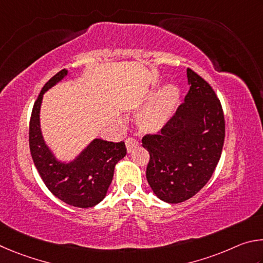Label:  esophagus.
<instances>
[{
    "label": "esophagus",
    "mask_w": 263,
    "mask_h": 263,
    "mask_svg": "<svg viewBox=\"0 0 263 263\" xmlns=\"http://www.w3.org/2000/svg\"><path fill=\"white\" fill-rule=\"evenodd\" d=\"M139 145H140L139 142H137L135 139H133V137H128L126 140V148L128 153H132V151L135 148H137Z\"/></svg>",
    "instance_id": "1"
}]
</instances>
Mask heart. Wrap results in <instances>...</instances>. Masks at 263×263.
<instances>
[{
  "mask_svg": "<svg viewBox=\"0 0 263 263\" xmlns=\"http://www.w3.org/2000/svg\"><path fill=\"white\" fill-rule=\"evenodd\" d=\"M180 100V90L174 84L165 85L148 106L137 115V126L143 133H158L173 117Z\"/></svg>",
  "mask_w": 263,
  "mask_h": 263,
  "instance_id": "b5f03b06",
  "label": "heart"
}]
</instances>
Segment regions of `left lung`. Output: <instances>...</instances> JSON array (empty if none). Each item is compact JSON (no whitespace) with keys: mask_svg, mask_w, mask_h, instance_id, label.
<instances>
[{"mask_svg":"<svg viewBox=\"0 0 263 263\" xmlns=\"http://www.w3.org/2000/svg\"><path fill=\"white\" fill-rule=\"evenodd\" d=\"M185 103L157 135H145L149 151L146 180L155 195L180 203L204 187L219 162L225 139L222 105L213 87L187 69Z\"/></svg>","mask_w":263,"mask_h":263,"instance_id":"1","label":"left lung"}]
</instances>
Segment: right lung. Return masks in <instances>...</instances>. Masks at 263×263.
Returning <instances> with one entry per match:
<instances>
[{
  "instance_id": "obj_1",
  "label": "right lung",
  "mask_w": 263,
  "mask_h": 263,
  "mask_svg": "<svg viewBox=\"0 0 263 263\" xmlns=\"http://www.w3.org/2000/svg\"><path fill=\"white\" fill-rule=\"evenodd\" d=\"M68 75L62 69L44 85L35 100L30 120L29 142L32 159L46 187L69 205L91 208L105 199L115 165L127 154L123 142L92 140L75 158L66 162L57 157L44 139L40 108L44 93Z\"/></svg>"
}]
</instances>
